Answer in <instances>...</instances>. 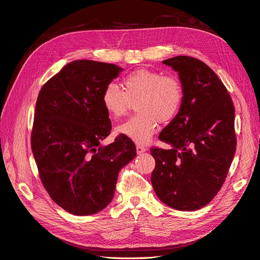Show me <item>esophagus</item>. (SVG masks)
Segmentation results:
<instances>
[{
	"instance_id": "1",
	"label": "esophagus",
	"mask_w": 260,
	"mask_h": 260,
	"mask_svg": "<svg viewBox=\"0 0 260 260\" xmlns=\"http://www.w3.org/2000/svg\"><path fill=\"white\" fill-rule=\"evenodd\" d=\"M144 152H146V148H145L144 146H142V145H137V153H138V154H142V153H144Z\"/></svg>"
}]
</instances>
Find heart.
I'll return each mask as SVG.
<instances>
[{"instance_id":"1","label":"heart","mask_w":260,"mask_h":260,"mask_svg":"<svg viewBox=\"0 0 260 260\" xmlns=\"http://www.w3.org/2000/svg\"><path fill=\"white\" fill-rule=\"evenodd\" d=\"M183 88L178 78L149 69H139L124 77L123 90L109 82L102 93V106L112 119L127 114L132 104L138 115L117 127V133L137 144H146L157 130V122L175 119L183 104Z\"/></svg>"}]
</instances>
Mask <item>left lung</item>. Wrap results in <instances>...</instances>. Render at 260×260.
<instances>
[{"instance_id":"obj_1","label":"left lung","mask_w":260,"mask_h":260,"mask_svg":"<svg viewBox=\"0 0 260 260\" xmlns=\"http://www.w3.org/2000/svg\"><path fill=\"white\" fill-rule=\"evenodd\" d=\"M178 73L183 104L159 140L170 149L151 148L156 161L154 191L167 206L198 210L221 188L237 148L230 94L205 62L190 56L162 60Z\"/></svg>"}]
</instances>
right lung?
<instances>
[{"instance_id": "right-lung-1", "label": "right lung", "mask_w": 260, "mask_h": 260, "mask_svg": "<svg viewBox=\"0 0 260 260\" xmlns=\"http://www.w3.org/2000/svg\"><path fill=\"white\" fill-rule=\"evenodd\" d=\"M122 70L108 62L74 60L39 92L31 148L45 190L73 215L104 209L120 169L137 155L135 143L124 137L101 144L112 130L102 93Z\"/></svg>"}]
</instances>
